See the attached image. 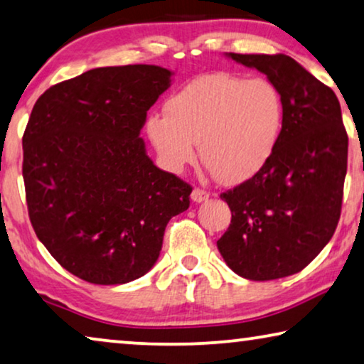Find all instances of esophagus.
<instances>
[{"instance_id":"1","label":"esophagus","mask_w":364,"mask_h":364,"mask_svg":"<svg viewBox=\"0 0 364 364\" xmlns=\"http://www.w3.org/2000/svg\"><path fill=\"white\" fill-rule=\"evenodd\" d=\"M191 199L194 203H204V200L209 199V194L204 191V189H199V188H194L193 193H191Z\"/></svg>"}]
</instances>
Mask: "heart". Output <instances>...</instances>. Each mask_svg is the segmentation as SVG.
I'll return each instance as SVG.
<instances>
[{"mask_svg":"<svg viewBox=\"0 0 364 364\" xmlns=\"http://www.w3.org/2000/svg\"><path fill=\"white\" fill-rule=\"evenodd\" d=\"M283 124V102L268 80L214 72L189 81L147 122L161 164L181 171L196 159L220 183L250 180L268 164Z\"/></svg>","mask_w":364,"mask_h":364,"instance_id":"heart-1","label":"heart"}]
</instances>
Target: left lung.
<instances>
[{
    "instance_id": "1",
    "label": "left lung",
    "mask_w": 364,
    "mask_h": 364,
    "mask_svg": "<svg viewBox=\"0 0 364 364\" xmlns=\"http://www.w3.org/2000/svg\"><path fill=\"white\" fill-rule=\"evenodd\" d=\"M267 75L283 102V126L268 164L220 198L232 220L217 248L242 278L269 281L307 267L337 229L348 135L332 88L294 58L227 53Z\"/></svg>"
}]
</instances>
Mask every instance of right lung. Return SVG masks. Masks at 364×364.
<instances>
[{
  "mask_svg": "<svg viewBox=\"0 0 364 364\" xmlns=\"http://www.w3.org/2000/svg\"><path fill=\"white\" fill-rule=\"evenodd\" d=\"M156 65L102 67L48 88L23 137L29 219L48 253L93 284L149 273L193 188L154 165L140 137L170 88Z\"/></svg>",
  "mask_w": 364,
  "mask_h": 364,
  "instance_id": "1",
  "label": "right lung"
}]
</instances>
